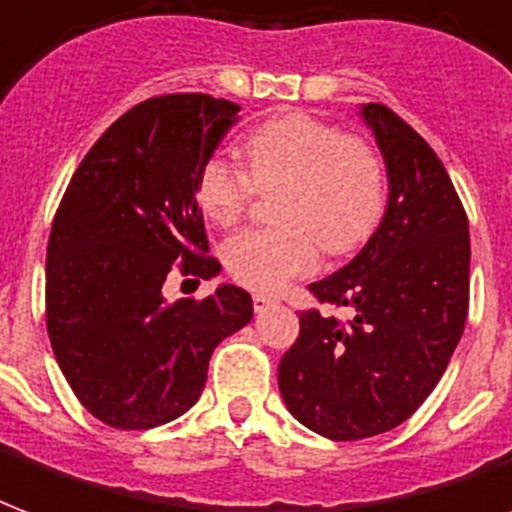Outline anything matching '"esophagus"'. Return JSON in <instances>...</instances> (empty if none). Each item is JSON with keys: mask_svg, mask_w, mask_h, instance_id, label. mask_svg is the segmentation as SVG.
Here are the masks:
<instances>
[{"mask_svg": "<svg viewBox=\"0 0 512 512\" xmlns=\"http://www.w3.org/2000/svg\"><path fill=\"white\" fill-rule=\"evenodd\" d=\"M252 304H255V312H263V309H268V306H274L276 301L271 298V295L255 293V295H252Z\"/></svg>", "mask_w": 512, "mask_h": 512, "instance_id": "esophagus-1", "label": "esophagus"}]
</instances>
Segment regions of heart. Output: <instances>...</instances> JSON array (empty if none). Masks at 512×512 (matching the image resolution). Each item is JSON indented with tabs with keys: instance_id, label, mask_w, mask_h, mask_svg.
Wrapping results in <instances>:
<instances>
[{
	"instance_id": "obj_1",
	"label": "heart",
	"mask_w": 512,
	"mask_h": 512,
	"mask_svg": "<svg viewBox=\"0 0 512 512\" xmlns=\"http://www.w3.org/2000/svg\"><path fill=\"white\" fill-rule=\"evenodd\" d=\"M244 168L214 157L198 176L203 214L236 225L257 192L282 189L276 219L282 227L244 230L225 244L233 282L279 293L309 276L325 252L361 249L385 214V165L380 151L358 135L312 113L290 111L257 124L241 143Z\"/></svg>"
}]
</instances>
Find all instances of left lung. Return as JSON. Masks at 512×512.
<instances>
[{"label":"left lung","instance_id":"left-lung-1","mask_svg":"<svg viewBox=\"0 0 512 512\" xmlns=\"http://www.w3.org/2000/svg\"><path fill=\"white\" fill-rule=\"evenodd\" d=\"M388 168V208L369 244L309 285L306 309L279 361V391L306 429L336 442L396 429L426 401L464 333L469 225L448 170L426 140L380 102L363 105Z\"/></svg>","mask_w":512,"mask_h":512}]
</instances>
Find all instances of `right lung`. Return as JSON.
Listing matches in <instances>:
<instances>
[{
    "label": "right lung",
    "mask_w": 512,
    "mask_h": 512,
    "mask_svg": "<svg viewBox=\"0 0 512 512\" xmlns=\"http://www.w3.org/2000/svg\"><path fill=\"white\" fill-rule=\"evenodd\" d=\"M236 102L162 94L102 132L67 184L48 238L45 325L64 380L111 429H154L206 388L211 352L252 320L222 285L168 304L170 268L208 279L198 176L238 119Z\"/></svg>",
    "instance_id": "1"
}]
</instances>
